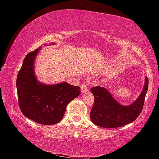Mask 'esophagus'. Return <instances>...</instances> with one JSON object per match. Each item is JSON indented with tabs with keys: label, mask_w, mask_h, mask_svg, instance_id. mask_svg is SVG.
Returning a JSON list of instances; mask_svg holds the SVG:
<instances>
[{
	"label": "esophagus",
	"mask_w": 159,
	"mask_h": 159,
	"mask_svg": "<svg viewBox=\"0 0 159 159\" xmlns=\"http://www.w3.org/2000/svg\"><path fill=\"white\" fill-rule=\"evenodd\" d=\"M80 91H81L82 93H85L88 91V86L85 83H83V84L80 85Z\"/></svg>",
	"instance_id": "1"
}]
</instances>
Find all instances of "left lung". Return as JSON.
<instances>
[{
  "label": "left lung",
  "instance_id": "8db88e82",
  "mask_svg": "<svg viewBox=\"0 0 159 159\" xmlns=\"http://www.w3.org/2000/svg\"><path fill=\"white\" fill-rule=\"evenodd\" d=\"M149 80L145 77L143 90L138 98L130 105L123 106L114 99L107 88H92L91 92L95 97L90 118L94 124L105 128L122 127L133 122L140 114L148 90Z\"/></svg>",
  "mask_w": 159,
  "mask_h": 159
}]
</instances>
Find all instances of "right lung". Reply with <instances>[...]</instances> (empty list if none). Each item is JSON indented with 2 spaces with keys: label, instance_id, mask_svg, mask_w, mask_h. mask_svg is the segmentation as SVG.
Here are the masks:
<instances>
[{
  "label": "right lung",
  "instance_id": "right-lung-1",
  "mask_svg": "<svg viewBox=\"0 0 159 159\" xmlns=\"http://www.w3.org/2000/svg\"><path fill=\"white\" fill-rule=\"evenodd\" d=\"M40 49L26 56L17 74L19 106L29 119L40 124L54 125L62 119L67 104L80 95V88L66 82L46 85L38 81L34 60Z\"/></svg>",
  "mask_w": 159,
  "mask_h": 159
}]
</instances>
